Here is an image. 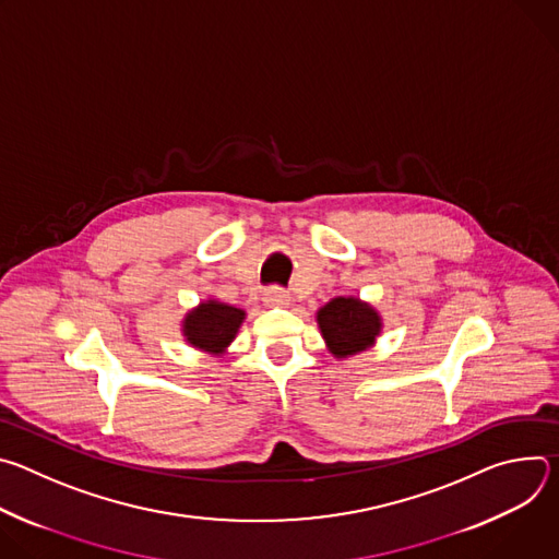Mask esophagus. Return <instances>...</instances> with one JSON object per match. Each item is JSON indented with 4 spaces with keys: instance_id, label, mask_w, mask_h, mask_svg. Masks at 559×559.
<instances>
[{
    "instance_id": "34e87169",
    "label": "esophagus",
    "mask_w": 559,
    "mask_h": 559,
    "mask_svg": "<svg viewBox=\"0 0 559 559\" xmlns=\"http://www.w3.org/2000/svg\"><path fill=\"white\" fill-rule=\"evenodd\" d=\"M287 300H289V294L278 285H272L263 292V302L265 305H285Z\"/></svg>"
}]
</instances>
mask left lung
I'll return each instance as SVG.
<instances>
[{
	"label": "left lung",
	"mask_w": 559,
	"mask_h": 559,
	"mask_svg": "<svg viewBox=\"0 0 559 559\" xmlns=\"http://www.w3.org/2000/svg\"><path fill=\"white\" fill-rule=\"evenodd\" d=\"M318 325L336 356L367 349L380 334V316L358 298H334L318 311Z\"/></svg>",
	"instance_id": "1"
}]
</instances>
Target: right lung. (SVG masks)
<instances>
[{"mask_svg": "<svg viewBox=\"0 0 559 559\" xmlns=\"http://www.w3.org/2000/svg\"><path fill=\"white\" fill-rule=\"evenodd\" d=\"M246 318L243 309H236L231 305H223L216 300L201 302L199 309L190 311L183 323V334L190 345L205 349V352H223L236 336Z\"/></svg>", "mask_w": 559, "mask_h": 559, "instance_id": "add662e5", "label": "right lung"}]
</instances>
